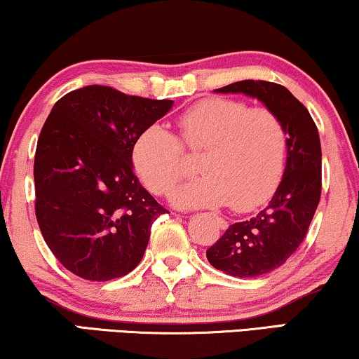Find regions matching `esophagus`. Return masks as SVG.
Masks as SVG:
<instances>
[{"instance_id": "esophagus-1", "label": "esophagus", "mask_w": 359, "mask_h": 359, "mask_svg": "<svg viewBox=\"0 0 359 359\" xmlns=\"http://www.w3.org/2000/svg\"><path fill=\"white\" fill-rule=\"evenodd\" d=\"M215 221H216V224H218V228H221V229L228 228V223H226V221H224L223 218H219V216H216Z\"/></svg>"}]
</instances>
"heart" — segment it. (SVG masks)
<instances>
[{
    "instance_id": "1",
    "label": "heart",
    "mask_w": 359,
    "mask_h": 359,
    "mask_svg": "<svg viewBox=\"0 0 359 359\" xmlns=\"http://www.w3.org/2000/svg\"><path fill=\"white\" fill-rule=\"evenodd\" d=\"M177 136L163 125H149L133 144V165L156 195H165L187 174L185 153H203L200 177L172 191L182 208L231 205L249 211L278 185L286 156V130L266 107L237 99L200 100L175 120Z\"/></svg>"
}]
</instances>
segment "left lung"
<instances>
[{
	"label": "left lung",
	"instance_id": "1",
	"mask_svg": "<svg viewBox=\"0 0 359 359\" xmlns=\"http://www.w3.org/2000/svg\"><path fill=\"white\" fill-rule=\"evenodd\" d=\"M216 93H242L262 100L281 118L287 135L285 174L269 206L231 224L206 250V259L216 270L254 278L285 264L307 234L322 191L319 131L309 110L281 84L245 79Z\"/></svg>",
	"mask_w": 359,
	"mask_h": 359
}]
</instances>
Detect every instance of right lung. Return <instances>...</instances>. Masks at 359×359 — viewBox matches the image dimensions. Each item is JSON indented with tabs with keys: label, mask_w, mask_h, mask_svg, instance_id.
Here are the masks:
<instances>
[{
	"label": "right lung",
	"mask_w": 359,
	"mask_h": 359,
	"mask_svg": "<svg viewBox=\"0 0 359 359\" xmlns=\"http://www.w3.org/2000/svg\"><path fill=\"white\" fill-rule=\"evenodd\" d=\"M172 100L109 86L65 94L45 120L34 159L35 216L48 249L73 275L109 281L135 270L151 226L169 213L135 175L141 131Z\"/></svg>",
	"instance_id": "1"
}]
</instances>
